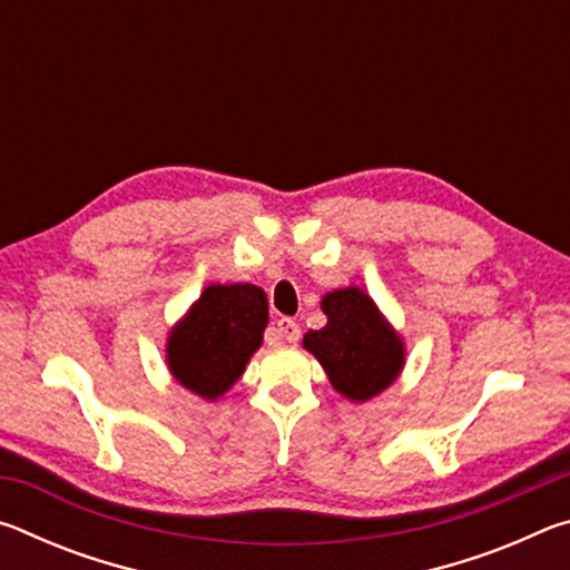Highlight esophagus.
Here are the masks:
<instances>
[{
  "mask_svg": "<svg viewBox=\"0 0 570 570\" xmlns=\"http://www.w3.org/2000/svg\"><path fill=\"white\" fill-rule=\"evenodd\" d=\"M276 334L282 336L284 342L294 344L298 342V336H302V326H298L294 320H288V316H282V320L276 322Z\"/></svg>",
  "mask_w": 570,
  "mask_h": 570,
  "instance_id": "1",
  "label": "esophagus"
}]
</instances>
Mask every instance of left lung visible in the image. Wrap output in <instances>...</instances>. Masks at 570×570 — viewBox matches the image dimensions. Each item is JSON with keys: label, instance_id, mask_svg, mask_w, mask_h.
<instances>
[{"label": "left lung", "instance_id": "8db88e82", "mask_svg": "<svg viewBox=\"0 0 570 570\" xmlns=\"http://www.w3.org/2000/svg\"><path fill=\"white\" fill-rule=\"evenodd\" d=\"M326 326L304 334V350L324 366L332 387L350 402L377 397L400 377L404 342L362 288L346 286L322 298Z\"/></svg>", "mask_w": 570, "mask_h": 570}]
</instances>
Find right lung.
<instances>
[{"instance_id": "obj_1", "label": "right lung", "mask_w": 570, "mask_h": 570, "mask_svg": "<svg viewBox=\"0 0 570 570\" xmlns=\"http://www.w3.org/2000/svg\"><path fill=\"white\" fill-rule=\"evenodd\" d=\"M266 324L264 288L210 284L168 334V370L183 387L214 402L244 374Z\"/></svg>"}]
</instances>
